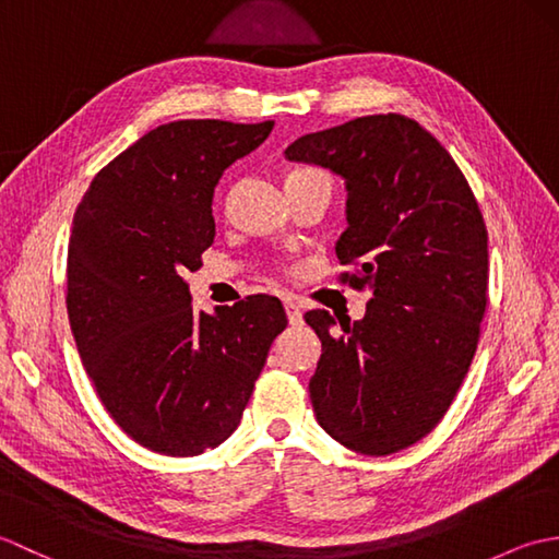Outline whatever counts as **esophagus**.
I'll return each mask as SVG.
<instances>
[{
    "label": "esophagus",
    "mask_w": 559,
    "mask_h": 559,
    "mask_svg": "<svg viewBox=\"0 0 559 559\" xmlns=\"http://www.w3.org/2000/svg\"><path fill=\"white\" fill-rule=\"evenodd\" d=\"M283 305H286V314H288L290 326H300L302 324V310L298 307V302L286 298V302H283Z\"/></svg>",
    "instance_id": "34e87169"
}]
</instances>
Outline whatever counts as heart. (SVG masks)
I'll return each mask as SVG.
<instances>
[{
	"label": "heart",
	"instance_id": "1",
	"mask_svg": "<svg viewBox=\"0 0 559 559\" xmlns=\"http://www.w3.org/2000/svg\"><path fill=\"white\" fill-rule=\"evenodd\" d=\"M293 175H319L317 170H298V173H293ZM324 175V173H322Z\"/></svg>",
	"mask_w": 559,
	"mask_h": 559
}]
</instances>
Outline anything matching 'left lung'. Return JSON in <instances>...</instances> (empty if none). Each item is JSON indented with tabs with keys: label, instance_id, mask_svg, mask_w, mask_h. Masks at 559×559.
<instances>
[{
	"label": "left lung",
	"instance_id": "obj_1",
	"mask_svg": "<svg viewBox=\"0 0 559 559\" xmlns=\"http://www.w3.org/2000/svg\"><path fill=\"white\" fill-rule=\"evenodd\" d=\"M346 182L343 273L372 300L360 322L305 314L322 358L310 379L319 425L358 454L386 456L444 418L478 348L488 305V230L466 177L403 115H367L286 148Z\"/></svg>",
	"mask_w": 559,
	"mask_h": 559
}]
</instances>
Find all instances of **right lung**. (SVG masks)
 <instances>
[{
  "mask_svg": "<svg viewBox=\"0 0 559 559\" xmlns=\"http://www.w3.org/2000/svg\"><path fill=\"white\" fill-rule=\"evenodd\" d=\"M273 122L160 124L93 177L71 225L67 312L83 367L122 430L156 454L225 442L288 319L249 295L194 312L185 283L213 245V189Z\"/></svg>",
  "mask_w": 559,
  "mask_h": 559,
  "instance_id": "add662e5",
  "label": "right lung"
}]
</instances>
